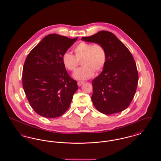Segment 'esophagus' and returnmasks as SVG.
Wrapping results in <instances>:
<instances>
[{
  "label": "esophagus",
  "mask_w": 161,
  "mask_h": 161,
  "mask_svg": "<svg viewBox=\"0 0 161 161\" xmlns=\"http://www.w3.org/2000/svg\"><path fill=\"white\" fill-rule=\"evenodd\" d=\"M84 84V82L83 81H78L77 84L78 86H81L82 84Z\"/></svg>",
  "instance_id": "1"
}]
</instances>
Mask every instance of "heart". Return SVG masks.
I'll return each instance as SVG.
<instances>
[{
    "label": "heart",
    "instance_id": "b5f03b06",
    "mask_svg": "<svg viewBox=\"0 0 161 161\" xmlns=\"http://www.w3.org/2000/svg\"><path fill=\"white\" fill-rule=\"evenodd\" d=\"M75 56L69 53L62 55V63L69 71H75L80 62L83 66L77 70L73 76L77 80L89 79L94 75L95 71L99 72L104 68L107 61V52L101 43L81 42L74 49Z\"/></svg>",
    "mask_w": 161,
    "mask_h": 161
}]
</instances>
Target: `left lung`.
<instances>
[{"mask_svg":"<svg viewBox=\"0 0 161 161\" xmlns=\"http://www.w3.org/2000/svg\"><path fill=\"white\" fill-rule=\"evenodd\" d=\"M81 39L102 44L107 52L103 70L92 81L91 99L94 106L106 115L122 112L129 106L138 86V70L132 54L108 31H100Z\"/></svg>","mask_w":161,"mask_h":161,"instance_id":"1","label":"left lung"}]
</instances>
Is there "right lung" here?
I'll use <instances>...</instances> for the list:
<instances>
[{"mask_svg": "<svg viewBox=\"0 0 161 161\" xmlns=\"http://www.w3.org/2000/svg\"><path fill=\"white\" fill-rule=\"evenodd\" d=\"M51 34L28 55L23 68V89L33 110L49 118L61 116L69 108L77 81L70 77L62 55L77 40Z\"/></svg>", "mask_w": 161, "mask_h": 161, "instance_id": "right-lung-1", "label": "right lung"}]
</instances>
